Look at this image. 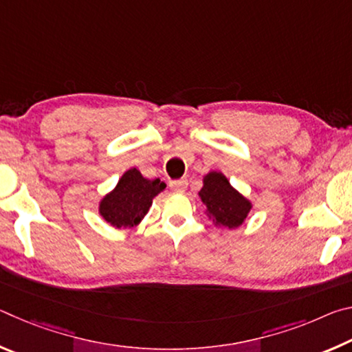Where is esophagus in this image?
<instances>
[{
	"instance_id": "obj_1",
	"label": "esophagus",
	"mask_w": 352,
	"mask_h": 352,
	"mask_svg": "<svg viewBox=\"0 0 352 352\" xmlns=\"http://www.w3.org/2000/svg\"><path fill=\"white\" fill-rule=\"evenodd\" d=\"M188 186V180L186 178H182V180H172L169 182V188L172 190H175V192H183L184 189Z\"/></svg>"
}]
</instances>
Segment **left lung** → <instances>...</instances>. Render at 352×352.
<instances>
[{"instance_id":"1","label":"left lung","mask_w":352,"mask_h":352,"mask_svg":"<svg viewBox=\"0 0 352 352\" xmlns=\"http://www.w3.org/2000/svg\"><path fill=\"white\" fill-rule=\"evenodd\" d=\"M200 197L208 208V216L225 228H237L252 210V204L220 172H210L205 177Z\"/></svg>"}]
</instances>
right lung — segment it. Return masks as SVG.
Wrapping results in <instances>:
<instances>
[{"label":"right lung","instance_id":"right-lung-1","mask_svg":"<svg viewBox=\"0 0 352 352\" xmlns=\"http://www.w3.org/2000/svg\"><path fill=\"white\" fill-rule=\"evenodd\" d=\"M166 188L160 178L147 180L138 169H130L121 177L118 186L100 201L99 212L116 228H127L141 222L152 205V199Z\"/></svg>","mask_w":352,"mask_h":352}]
</instances>
